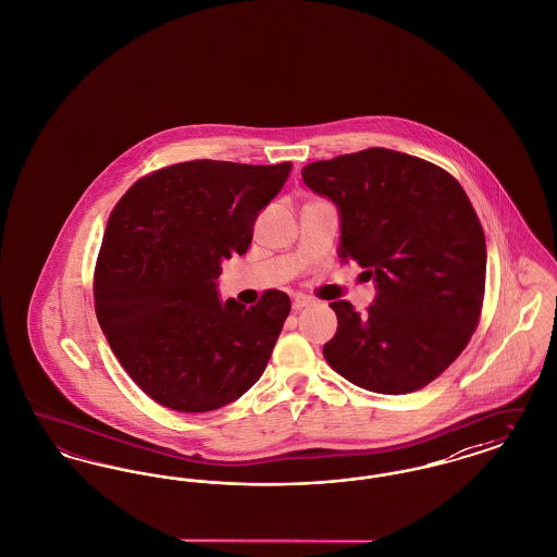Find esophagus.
I'll return each instance as SVG.
<instances>
[{"mask_svg":"<svg viewBox=\"0 0 557 557\" xmlns=\"http://www.w3.org/2000/svg\"><path fill=\"white\" fill-rule=\"evenodd\" d=\"M315 300L311 298V296H305V294H296L294 296V300H292V307L296 309V311H300V309H305V307H311Z\"/></svg>","mask_w":557,"mask_h":557,"instance_id":"1","label":"esophagus"}]
</instances>
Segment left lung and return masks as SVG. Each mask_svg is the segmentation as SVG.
Listing matches in <instances>:
<instances>
[{
	"instance_id": "obj_1",
	"label": "left lung",
	"mask_w": 557,
	"mask_h": 557,
	"mask_svg": "<svg viewBox=\"0 0 557 557\" xmlns=\"http://www.w3.org/2000/svg\"><path fill=\"white\" fill-rule=\"evenodd\" d=\"M305 184L341 209V257L373 277L377 296L357 313L330 302V368L380 395L436 380L468 346L482 313L486 242L476 211L445 169L386 148L318 160Z\"/></svg>"
}]
</instances>
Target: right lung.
Returning a JSON list of instances; mask_svg holds the SVG:
<instances>
[{"label":"right lung","mask_w":557,"mask_h":557,"mask_svg":"<svg viewBox=\"0 0 557 557\" xmlns=\"http://www.w3.org/2000/svg\"><path fill=\"white\" fill-rule=\"evenodd\" d=\"M290 162L189 160L135 182L108 216L94 271L100 327L133 382L182 413L242 397L267 368L290 298L219 300L221 263L244 255Z\"/></svg>","instance_id":"1"}]
</instances>
